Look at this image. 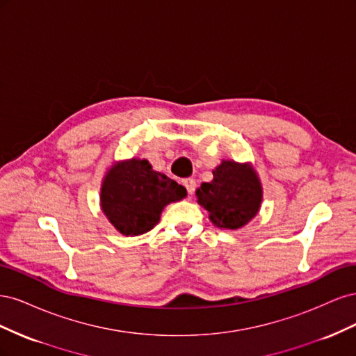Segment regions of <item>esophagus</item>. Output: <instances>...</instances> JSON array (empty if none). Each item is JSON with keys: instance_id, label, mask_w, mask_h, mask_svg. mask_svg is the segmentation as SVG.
<instances>
[{"instance_id": "esophagus-1", "label": "esophagus", "mask_w": 356, "mask_h": 356, "mask_svg": "<svg viewBox=\"0 0 356 356\" xmlns=\"http://www.w3.org/2000/svg\"><path fill=\"white\" fill-rule=\"evenodd\" d=\"M182 184H184V187L187 188L188 195H193V193H195V190H196V181L195 179L186 178V179H182Z\"/></svg>"}]
</instances>
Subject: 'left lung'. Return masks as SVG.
I'll return each instance as SVG.
<instances>
[{"label":"left lung","instance_id":"left-lung-1","mask_svg":"<svg viewBox=\"0 0 356 356\" xmlns=\"http://www.w3.org/2000/svg\"><path fill=\"white\" fill-rule=\"evenodd\" d=\"M212 174L213 179L196 190L197 203L209 212V220L217 227H243L261 207L263 187L257 172L250 163L222 160Z\"/></svg>","mask_w":356,"mask_h":356}]
</instances>
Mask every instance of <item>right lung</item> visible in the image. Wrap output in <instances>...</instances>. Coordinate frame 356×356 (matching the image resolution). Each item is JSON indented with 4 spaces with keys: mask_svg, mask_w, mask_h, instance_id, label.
Here are the masks:
<instances>
[{
    "mask_svg": "<svg viewBox=\"0 0 356 356\" xmlns=\"http://www.w3.org/2000/svg\"><path fill=\"white\" fill-rule=\"evenodd\" d=\"M187 196V190L165 174L153 170L145 159L114 163L101 186V208L105 217L124 236L152 230L166 204Z\"/></svg>",
    "mask_w": 356,
    "mask_h": 356,
    "instance_id": "1",
    "label": "right lung"
}]
</instances>
